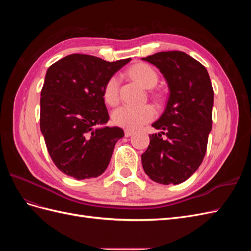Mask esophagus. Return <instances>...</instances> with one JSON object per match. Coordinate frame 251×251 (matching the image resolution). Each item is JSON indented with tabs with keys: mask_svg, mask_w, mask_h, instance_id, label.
Segmentation results:
<instances>
[{
	"mask_svg": "<svg viewBox=\"0 0 251 251\" xmlns=\"http://www.w3.org/2000/svg\"><path fill=\"white\" fill-rule=\"evenodd\" d=\"M133 134H134V132L131 131V130H126L125 131V136H126V137H130V136H132Z\"/></svg>",
	"mask_w": 251,
	"mask_h": 251,
	"instance_id": "obj_1",
	"label": "esophagus"
}]
</instances>
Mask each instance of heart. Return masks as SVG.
<instances>
[{
  "label": "heart",
  "instance_id": "obj_1",
  "mask_svg": "<svg viewBox=\"0 0 251 251\" xmlns=\"http://www.w3.org/2000/svg\"><path fill=\"white\" fill-rule=\"evenodd\" d=\"M131 76L138 81L144 88H154L159 80L158 73L153 67L138 63L132 66L128 70ZM120 77L118 75H112L107 80L103 87V100L108 104L114 105L118 102ZM156 116V112L153 107L149 104L146 105H131L124 104L117 108L112 113L113 123L116 126L126 128V130H136L141 126L148 124Z\"/></svg>",
  "mask_w": 251,
  "mask_h": 251
}]
</instances>
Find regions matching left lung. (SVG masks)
I'll return each mask as SVG.
<instances>
[{"mask_svg":"<svg viewBox=\"0 0 251 251\" xmlns=\"http://www.w3.org/2000/svg\"><path fill=\"white\" fill-rule=\"evenodd\" d=\"M142 59L160 70L170 89L163 114L151 125L161 132L150 135L142 168L157 183L179 184L198 170L206 153L214 90L206 68L185 52H158Z\"/></svg>","mask_w":251,"mask_h":251,"instance_id":"8db88e82","label":"left lung"}]
</instances>
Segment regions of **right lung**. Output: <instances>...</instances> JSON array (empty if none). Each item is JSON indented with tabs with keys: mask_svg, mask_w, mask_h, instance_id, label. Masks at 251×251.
I'll return each instance as SVG.
<instances>
[{
	"mask_svg": "<svg viewBox=\"0 0 251 251\" xmlns=\"http://www.w3.org/2000/svg\"><path fill=\"white\" fill-rule=\"evenodd\" d=\"M131 58L107 62L71 54L51 65L41 92L40 126L56 168L77 180L96 178L107 170L115 143L124 137L108 123L103 87Z\"/></svg>",
	"mask_w": 251,
	"mask_h": 251,
	"instance_id": "right-lung-1",
	"label": "right lung"
}]
</instances>
